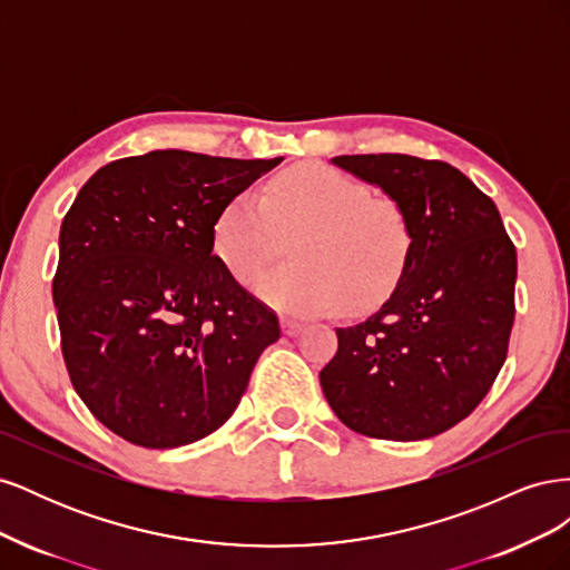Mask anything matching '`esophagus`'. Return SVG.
<instances>
[{"label":"esophagus","mask_w":570,"mask_h":570,"mask_svg":"<svg viewBox=\"0 0 570 570\" xmlns=\"http://www.w3.org/2000/svg\"><path fill=\"white\" fill-rule=\"evenodd\" d=\"M281 325H283V333L285 335H297L299 331H302V327H304V323L302 321H297V318H292V316H283L281 318Z\"/></svg>","instance_id":"obj_1"}]
</instances>
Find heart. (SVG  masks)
Listing matches in <instances>:
<instances>
[{"label": "heart", "mask_w": 570, "mask_h": 570, "mask_svg": "<svg viewBox=\"0 0 570 570\" xmlns=\"http://www.w3.org/2000/svg\"><path fill=\"white\" fill-rule=\"evenodd\" d=\"M297 264L254 283L264 302L287 314L316 316L350 302L366 306L394 287L411 254L413 230L400 199L371 195L327 166H295L275 176L266 197L245 189L223 204L214 252L237 283H249L295 237Z\"/></svg>", "instance_id": "obj_1"}]
</instances>
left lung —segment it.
<instances>
[{"instance_id": "obj_1", "label": "left lung", "mask_w": 570, "mask_h": 570, "mask_svg": "<svg viewBox=\"0 0 570 570\" xmlns=\"http://www.w3.org/2000/svg\"><path fill=\"white\" fill-rule=\"evenodd\" d=\"M333 164L400 199L413 243L381 308L335 327L323 394L358 435H440L469 416L504 366L515 247L494 202L450 164L409 154H344Z\"/></svg>"}]
</instances>
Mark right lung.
<instances>
[{
  "label": "right lung",
  "instance_id": "obj_1",
  "mask_svg": "<svg viewBox=\"0 0 570 570\" xmlns=\"http://www.w3.org/2000/svg\"><path fill=\"white\" fill-rule=\"evenodd\" d=\"M278 159L157 149L101 166L59 235L68 375L92 416L147 450L212 435L247 390L278 316L214 252V223Z\"/></svg>",
  "mask_w": 570,
  "mask_h": 570
}]
</instances>
